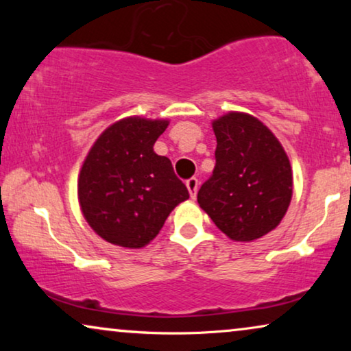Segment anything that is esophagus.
<instances>
[{"instance_id":"esophagus-1","label":"esophagus","mask_w":351,"mask_h":351,"mask_svg":"<svg viewBox=\"0 0 351 351\" xmlns=\"http://www.w3.org/2000/svg\"><path fill=\"white\" fill-rule=\"evenodd\" d=\"M186 189L190 191L191 198H196V193H198V179L196 177H191V179L186 180Z\"/></svg>"}]
</instances>
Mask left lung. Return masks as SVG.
<instances>
[{"label": "left lung", "mask_w": 351, "mask_h": 351, "mask_svg": "<svg viewBox=\"0 0 351 351\" xmlns=\"http://www.w3.org/2000/svg\"><path fill=\"white\" fill-rule=\"evenodd\" d=\"M213 176L201 185L198 203L220 232L252 241L271 232L292 198L289 158L273 132L246 113L215 119Z\"/></svg>", "instance_id": "left-lung-1"}]
</instances>
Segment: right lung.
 <instances>
[{
  "label": "right lung",
  "mask_w": 351,
  "mask_h": 351,
  "mask_svg": "<svg viewBox=\"0 0 351 351\" xmlns=\"http://www.w3.org/2000/svg\"><path fill=\"white\" fill-rule=\"evenodd\" d=\"M167 121L124 118L100 134L81 167L78 198L84 219L105 241L143 247L189 190L169 158L153 152Z\"/></svg>",
  "instance_id": "right-lung-1"
}]
</instances>
